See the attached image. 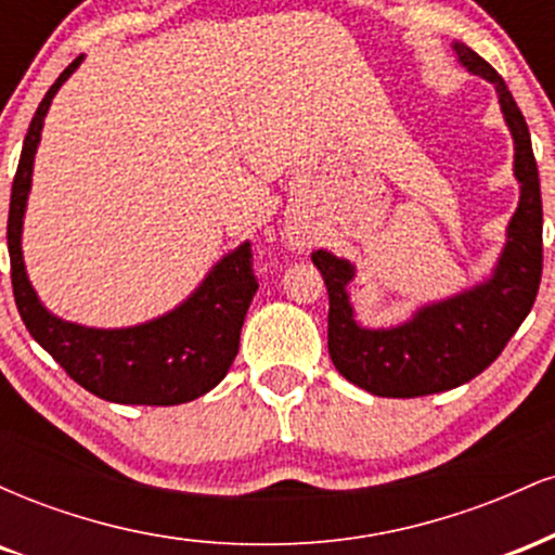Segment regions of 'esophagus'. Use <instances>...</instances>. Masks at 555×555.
<instances>
[{"mask_svg": "<svg viewBox=\"0 0 555 555\" xmlns=\"http://www.w3.org/2000/svg\"><path fill=\"white\" fill-rule=\"evenodd\" d=\"M286 240H289L292 247H305V237H302V234H299V232H292Z\"/></svg>", "mask_w": 555, "mask_h": 555, "instance_id": "34e87169", "label": "esophagus"}]
</instances>
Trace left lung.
I'll use <instances>...</instances> for the list:
<instances>
[{
  "label": "left lung",
  "instance_id": "8db88e82",
  "mask_svg": "<svg viewBox=\"0 0 555 555\" xmlns=\"http://www.w3.org/2000/svg\"><path fill=\"white\" fill-rule=\"evenodd\" d=\"M451 49L469 73L495 86L503 119L514 138L519 206L508 221L506 245L490 279L441 302L423 305L401 326H360L347 292L354 266L328 250L313 253V263L328 289L331 362L344 378L375 397H425L480 375L532 310L543 273V201L530 130L501 75L464 43Z\"/></svg>",
  "mask_w": 555,
  "mask_h": 555
}]
</instances>
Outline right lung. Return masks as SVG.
Instances as JSON below:
<instances>
[{
	"label": "right lung",
	"instance_id": "1",
	"mask_svg": "<svg viewBox=\"0 0 555 555\" xmlns=\"http://www.w3.org/2000/svg\"><path fill=\"white\" fill-rule=\"evenodd\" d=\"M80 60L82 56L56 78L38 104L12 180L8 247L17 310L30 336L65 367L75 384L99 399L114 404H184L221 384L237 358L242 323L258 289L250 242L227 253L182 305L130 328H88L62 321L43 308L25 273L23 216L43 117Z\"/></svg>",
	"mask_w": 555,
	"mask_h": 555
}]
</instances>
